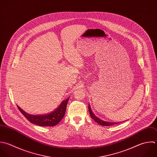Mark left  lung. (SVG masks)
Returning <instances> with one entry per match:
<instances>
[{
    "instance_id": "left-lung-1",
    "label": "left lung",
    "mask_w": 157,
    "mask_h": 157,
    "mask_svg": "<svg viewBox=\"0 0 157 157\" xmlns=\"http://www.w3.org/2000/svg\"><path fill=\"white\" fill-rule=\"evenodd\" d=\"M89 111L90 115V117H92V119H93L95 122H97L99 125H102V126H111V125H113L115 124H117V122H106V121H104L101 120L100 119L98 118L93 113V111L91 109L90 106L89 104Z\"/></svg>"
}]
</instances>
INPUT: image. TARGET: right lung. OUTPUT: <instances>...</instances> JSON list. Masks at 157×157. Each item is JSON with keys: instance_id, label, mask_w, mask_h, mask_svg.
<instances>
[{"instance_id": "right-lung-1", "label": "right lung", "mask_w": 157, "mask_h": 157, "mask_svg": "<svg viewBox=\"0 0 157 157\" xmlns=\"http://www.w3.org/2000/svg\"><path fill=\"white\" fill-rule=\"evenodd\" d=\"M69 98L64 100L60 105L50 113L43 115H32L27 113L19 106H17L20 112L31 123L41 127H53L58 124L63 119L66 111Z\"/></svg>"}]
</instances>
